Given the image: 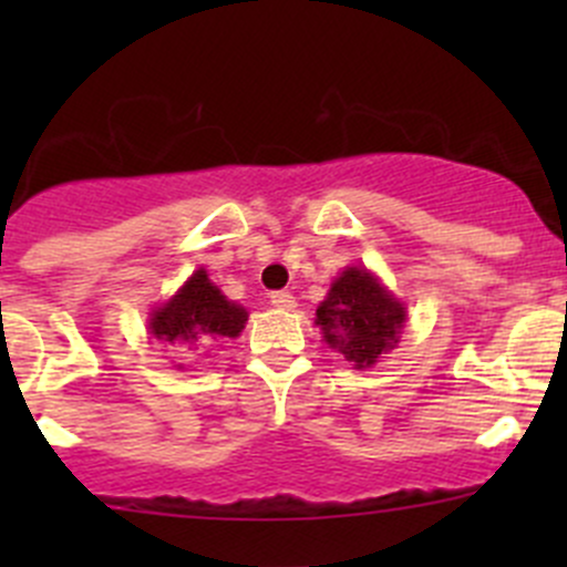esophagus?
<instances>
[{"mask_svg":"<svg viewBox=\"0 0 567 567\" xmlns=\"http://www.w3.org/2000/svg\"><path fill=\"white\" fill-rule=\"evenodd\" d=\"M271 305L277 307V310H296V296L288 293V290H277V293H271Z\"/></svg>","mask_w":567,"mask_h":567,"instance_id":"1","label":"esophagus"}]
</instances>
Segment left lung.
Returning <instances> with one entry per match:
<instances>
[{"mask_svg": "<svg viewBox=\"0 0 567 567\" xmlns=\"http://www.w3.org/2000/svg\"><path fill=\"white\" fill-rule=\"evenodd\" d=\"M316 323L329 348L340 351L357 370H364L400 342L405 307L368 268L348 266L320 301Z\"/></svg>", "mask_w": 567, "mask_h": 567, "instance_id": "left-lung-1", "label": "left lung"}]
</instances>
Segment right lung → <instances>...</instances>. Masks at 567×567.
<instances>
[{"instance_id": "obj_1", "label": "right lung", "mask_w": 567, "mask_h": 567, "mask_svg": "<svg viewBox=\"0 0 567 567\" xmlns=\"http://www.w3.org/2000/svg\"><path fill=\"white\" fill-rule=\"evenodd\" d=\"M247 318V310L227 301V296L208 279V271L199 268L173 299L151 312L147 329L156 340L167 342L177 359H194L216 337L241 334Z\"/></svg>"}]
</instances>
